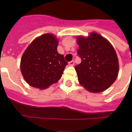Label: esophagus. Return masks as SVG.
I'll list each match as a JSON object with an SVG mask.
<instances>
[{
    "label": "esophagus",
    "instance_id": "esophagus-1",
    "mask_svg": "<svg viewBox=\"0 0 132 132\" xmlns=\"http://www.w3.org/2000/svg\"><path fill=\"white\" fill-rule=\"evenodd\" d=\"M74 64H75V61L73 60L71 61H70V62L69 63V66H74Z\"/></svg>",
    "mask_w": 132,
    "mask_h": 132
}]
</instances>
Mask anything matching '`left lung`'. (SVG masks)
<instances>
[{"label":"left lung","mask_w":132,"mask_h":132,"mask_svg":"<svg viewBox=\"0 0 132 132\" xmlns=\"http://www.w3.org/2000/svg\"><path fill=\"white\" fill-rule=\"evenodd\" d=\"M78 54L81 63L75 66L81 86L91 93H100L115 81L119 63L115 50L110 42L95 32L88 37L78 36Z\"/></svg>","instance_id":"8db88e82"}]
</instances>
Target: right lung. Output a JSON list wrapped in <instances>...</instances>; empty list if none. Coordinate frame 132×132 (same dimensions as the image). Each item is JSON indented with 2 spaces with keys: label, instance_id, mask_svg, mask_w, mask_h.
Returning <instances> with one entry per match:
<instances>
[{
  "label": "right lung",
  "instance_id": "right-lung-1",
  "mask_svg": "<svg viewBox=\"0 0 132 132\" xmlns=\"http://www.w3.org/2000/svg\"><path fill=\"white\" fill-rule=\"evenodd\" d=\"M58 44L54 35L44 34L34 39L25 50L20 69L30 86L45 89L60 79L68 63L63 55L58 53Z\"/></svg>",
  "mask_w": 132,
  "mask_h": 132
}]
</instances>
